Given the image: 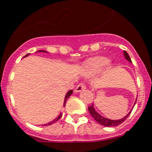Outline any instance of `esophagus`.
Masks as SVG:
<instances>
[{
  "label": "esophagus",
  "mask_w": 152,
  "mask_h": 152,
  "mask_svg": "<svg viewBox=\"0 0 152 152\" xmlns=\"http://www.w3.org/2000/svg\"><path fill=\"white\" fill-rule=\"evenodd\" d=\"M86 87L84 84H83V83H80V84H78V85L76 86V89H75V92H80V91H82L83 90V89H85Z\"/></svg>",
  "instance_id": "34e87169"
}]
</instances>
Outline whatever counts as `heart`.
<instances>
[{
	"instance_id": "1",
	"label": "heart",
	"mask_w": 152,
	"mask_h": 152,
	"mask_svg": "<svg viewBox=\"0 0 152 152\" xmlns=\"http://www.w3.org/2000/svg\"><path fill=\"white\" fill-rule=\"evenodd\" d=\"M110 61L104 57H95L88 60L83 64V69L88 73H99L107 68Z\"/></svg>"
}]
</instances>
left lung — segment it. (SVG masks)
Instances as JSON below:
<instances>
[{
	"label": "left lung",
	"instance_id": "1",
	"mask_svg": "<svg viewBox=\"0 0 152 152\" xmlns=\"http://www.w3.org/2000/svg\"><path fill=\"white\" fill-rule=\"evenodd\" d=\"M124 56H125V59L132 63V61H131V59H130L129 55L128 54V53L126 52V51H124ZM136 102H135L134 106H135V104H136ZM88 110H89V112H90L91 115L92 116L93 118H94V119H95L98 123H99L100 125H103V126H105V127H114V126L121 125L124 121H125V119H126V118L129 116L130 113H131L132 110H131V111L129 112V113H128L127 115L125 116V117H124L123 118H121V119H119V120H111V119L104 118V117H102V115H100L99 113L95 110V107H94V104H92L91 106H90L89 107H88Z\"/></svg>",
	"mask_w": 152,
	"mask_h": 152
}]
</instances>
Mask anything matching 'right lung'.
I'll use <instances>...</instances> for the list:
<instances>
[{"mask_svg":"<svg viewBox=\"0 0 152 152\" xmlns=\"http://www.w3.org/2000/svg\"><path fill=\"white\" fill-rule=\"evenodd\" d=\"M38 52H44V53H46V51H45V50H39V51H38ZM28 55H29V54H27V55H26V56H24V57H27V56H28ZM72 92H73V91H72V90H70V91H69L67 92L66 95H65V97H64V106H65V102H66L67 99H69V96H70V95H71L72 94ZM61 116H62V113H60V114H59V115H58V117H57V118H55L54 120H53L52 121H50V122L47 123V124H45V125H52V124H53V123L56 122V121H57V120H59L60 118H61Z\"/></svg>","mask_w":152,"mask_h":152,"instance_id":"obj_1","label":"right lung"}]
</instances>
